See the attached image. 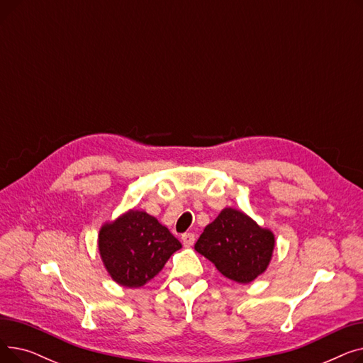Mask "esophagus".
Returning a JSON list of instances; mask_svg holds the SVG:
<instances>
[{
	"instance_id": "obj_1",
	"label": "esophagus",
	"mask_w": 363,
	"mask_h": 363,
	"mask_svg": "<svg viewBox=\"0 0 363 363\" xmlns=\"http://www.w3.org/2000/svg\"><path fill=\"white\" fill-rule=\"evenodd\" d=\"M181 240L185 247H191L196 242V235L193 233H185V234H182Z\"/></svg>"
}]
</instances>
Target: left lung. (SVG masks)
<instances>
[{
	"instance_id": "1",
	"label": "left lung",
	"mask_w": 363,
	"mask_h": 363,
	"mask_svg": "<svg viewBox=\"0 0 363 363\" xmlns=\"http://www.w3.org/2000/svg\"><path fill=\"white\" fill-rule=\"evenodd\" d=\"M275 237L245 213L226 207L208 223L194 249L226 278L249 284L268 268Z\"/></svg>"
}]
</instances>
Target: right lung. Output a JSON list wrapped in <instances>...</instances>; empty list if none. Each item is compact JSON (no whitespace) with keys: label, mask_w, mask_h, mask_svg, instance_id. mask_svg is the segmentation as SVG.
I'll use <instances>...</instances> for the list:
<instances>
[{"label":"right lung","mask_w":363,"mask_h":363,"mask_svg":"<svg viewBox=\"0 0 363 363\" xmlns=\"http://www.w3.org/2000/svg\"><path fill=\"white\" fill-rule=\"evenodd\" d=\"M181 242L166 226L145 212L129 211L99 235V250L110 277L129 289L143 287L155 278Z\"/></svg>","instance_id":"1"}]
</instances>
